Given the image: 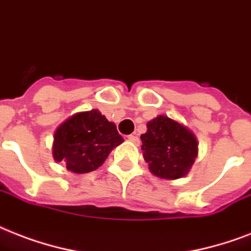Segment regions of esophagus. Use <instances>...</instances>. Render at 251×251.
Masks as SVG:
<instances>
[{
    "mask_svg": "<svg viewBox=\"0 0 251 251\" xmlns=\"http://www.w3.org/2000/svg\"><path fill=\"white\" fill-rule=\"evenodd\" d=\"M128 140L133 144H139V137H137L136 135H129L128 136Z\"/></svg>",
    "mask_w": 251,
    "mask_h": 251,
    "instance_id": "obj_1",
    "label": "esophagus"
}]
</instances>
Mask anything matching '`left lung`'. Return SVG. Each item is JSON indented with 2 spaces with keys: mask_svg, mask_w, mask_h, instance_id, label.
Wrapping results in <instances>:
<instances>
[{
  "mask_svg": "<svg viewBox=\"0 0 251 251\" xmlns=\"http://www.w3.org/2000/svg\"><path fill=\"white\" fill-rule=\"evenodd\" d=\"M141 135V151L149 170L164 179L187 176L198 156V141L188 128L168 116L158 115Z\"/></svg>",
  "mask_w": 251,
  "mask_h": 251,
  "instance_id": "8db88e82",
  "label": "left lung"
}]
</instances>
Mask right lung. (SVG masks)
I'll list each match as a JSON object with an SVG mask.
<instances>
[{"label": "right lung", "mask_w": 251, "mask_h": 251, "mask_svg": "<svg viewBox=\"0 0 251 251\" xmlns=\"http://www.w3.org/2000/svg\"><path fill=\"white\" fill-rule=\"evenodd\" d=\"M53 139L55 161L64 162L75 174L98 169L112 149L123 143L115 124L98 110L71 116L56 129Z\"/></svg>", "instance_id": "right-lung-1"}]
</instances>
